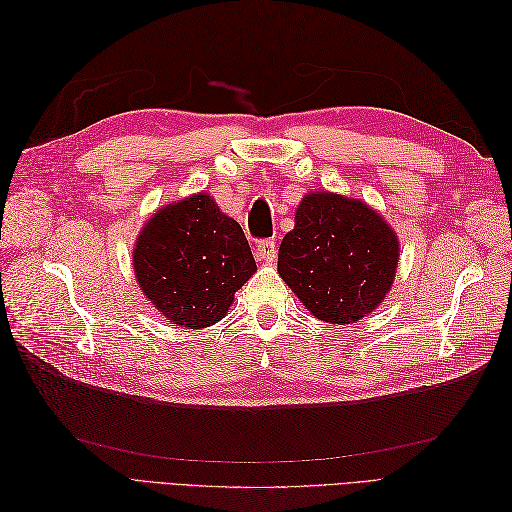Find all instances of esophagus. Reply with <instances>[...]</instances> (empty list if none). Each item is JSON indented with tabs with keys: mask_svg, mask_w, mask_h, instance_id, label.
I'll use <instances>...</instances> for the list:
<instances>
[{
	"mask_svg": "<svg viewBox=\"0 0 512 512\" xmlns=\"http://www.w3.org/2000/svg\"><path fill=\"white\" fill-rule=\"evenodd\" d=\"M256 256H258V260H262V262H273L275 256H277L275 239H262V241H258V245H256Z\"/></svg>",
	"mask_w": 512,
	"mask_h": 512,
	"instance_id": "1",
	"label": "esophagus"
}]
</instances>
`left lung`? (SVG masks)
I'll list each match as a JSON object with an SVG mask.
<instances>
[{"label":"left lung","mask_w":512,"mask_h":512,"mask_svg":"<svg viewBox=\"0 0 512 512\" xmlns=\"http://www.w3.org/2000/svg\"><path fill=\"white\" fill-rule=\"evenodd\" d=\"M399 241L356 198L307 194L284 237L277 273L316 318L350 324L374 312L391 290Z\"/></svg>","instance_id":"1"}]
</instances>
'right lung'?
Instances as JSON below:
<instances>
[{
  "instance_id": "right-lung-1",
  "label": "right lung",
  "mask_w": 512,
  "mask_h": 512,
  "mask_svg": "<svg viewBox=\"0 0 512 512\" xmlns=\"http://www.w3.org/2000/svg\"><path fill=\"white\" fill-rule=\"evenodd\" d=\"M256 271L241 226L205 192L166 205L136 241L134 273L170 324L205 329L222 320Z\"/></svg>"
}]
</instances>
